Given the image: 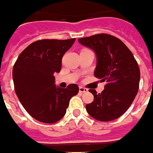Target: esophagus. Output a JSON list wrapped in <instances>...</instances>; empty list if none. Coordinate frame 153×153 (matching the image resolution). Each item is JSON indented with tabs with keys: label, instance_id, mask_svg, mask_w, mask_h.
I'll return each instance as SVG.
<instances>
[{
	"label": "esophagus",
	"instance_id": "esophagus-1",
	"mask_svg": "<svg viewBox=\"0 0 153 153\" xmlns=\"http://www.w3.org/2000/svg\"><path fill=\"white\" fill-rule=\"evenodd\" d=\"M88 91V90L87 88H83V87H80V88H79V92H80V93H87Z\"/></svg>",
	"mask_w": 153,
	"mask_h": 153
}]
</instances>
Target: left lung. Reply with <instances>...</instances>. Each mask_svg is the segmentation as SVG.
Wrapping results in <instances>:
<instances>
[{
    "label": "left lung",
    "instance_id": "1",
    "mask_svg": "<svg viewBox=\"0 0 153 153\" xmlns=\"http://www.w3.org/2000/svg\"><path fill=\"white\" fill-rule=\"evenodd\" d=\"M79 43L97 55L94 76L106 82L101 93L90 89L94 99L86 105L89 114L99 121L120 117L131 105L140 82V69L131 51L120 39L107 33L82 38Z\"/></svg>",
    "mask_w": 153,
    "mask_h": 153
}]
</instances>
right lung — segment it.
Listing matches in <instances>:
<instances>
[{
	"instance_id": "right-lung-1",
	"label": "right lung",
	"mask_w": 153,
	"mask_h": 153,
	"mask_svg": "<svg viewBox=\"0 0 153 153\" xmlns=\"http://www.w3.org/2000/svg\"><path fill=\"white\" fill-rule=\"evenodd\" d=\"M71 39H41L32 43L17 57L12 70L17 98L33 119L47 124L64 117L70 99L78 93L76 84L55 87L64 54L74 44Z\"/></svg>"
}]
</instances>
